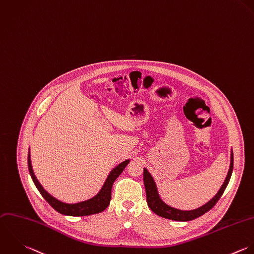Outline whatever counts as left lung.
Masks as SVG:
<instances>
[{
  "label": "left lung",
  "mask_w": 254,
  "mask_h": 254,
  "mask_svg": "<svg viewBox=\"0 0 254 254\" xmlns=\"http://www.w3.org/2000/svg\"><path fill=\"white\" fill-rule=\"evenodd\" d=\"M233 169H234V154L232 151L231 152L230 169L228 171L227 177H226L223 185L221 186L220 190L218 191V193L209 202H207L203 206H201L197 209H194V210H189V211L179 210V209L173 208V207L168 205L167 203H165L162 200V198L160 197L157 184H156L152 174L148 171V169H144V184H145V188H146L148 206L155 214H157L158 216H161L163 218L173 220V221H179V222L192 221V220L204 215L205 213H207L209 210H211L216 205V203L219 201V199L221 198V196L223 195L225 189L227 188V186L229 184V181H230L232 173H233Z\"/></svg>",
  "instance_id": "obj_1"
}]
</instances>
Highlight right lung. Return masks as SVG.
Listing matches in <instances>:
<instances>
[{"label": "right lung", "instance_id": "1", "mask_svg": "<svg viewBox=\"0 0 254 254\" xmlns=\"http://www.w3.org/2000/svg\"><path fill=\"white\" fill-rule=\"evenodd\" d=\"M27 161H28L29 174H30L36 188L42 195V197L60 214L65 215V216H73V217L88 216V215H93V214H97V213L104 211L110 203L111 188H112L114 181L121 174V172L124 170L126 166L130 162V160H126V161L120 163L117 167H115L114 169H112L109 172V174L107 175L101 189L99 190V192L96 195H94L93 197H91L85 201L71 204V203H65V202H62V201L56 199L55 197H53L51 194H49L43 188V186L37 180V178L33 172L32 166H31V160H30V152H28V160Z\"/></svg>", "mask_w": 254, "mask_h": 254}]
</instances>
